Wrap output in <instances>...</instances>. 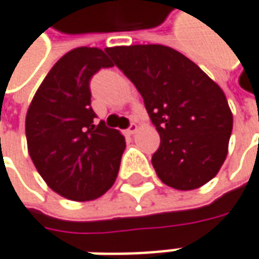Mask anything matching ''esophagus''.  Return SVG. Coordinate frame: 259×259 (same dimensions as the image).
Segmentation results:
<instances>
[{
  "label": "esophagus",
  "instance_id": "34e87169",
  "mask_svg": "<svg viewBox=\"0 0 259 259\" xmlns=\"http://www.w3.org/2000/svg\"><path fill=\"white\" fill-rule=\"evenodd\" d=\"M136 130H138V124H136V123H132L129 127L126 129V135H133Z\"/></svg>",
  "mask_w": 259,
  "mask_h": 259
}]
</instances>
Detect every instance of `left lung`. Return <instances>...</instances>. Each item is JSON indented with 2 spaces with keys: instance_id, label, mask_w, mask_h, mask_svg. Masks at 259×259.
I'll use <instances>...</instances> for the list:
<instances>
[{
  "instance_id": "obj_1",
  "label": "left lung",
  "mask_w": 259,
  "mask_h": 259,
  "mask_svg": "<svg viewBox=\"0 0 259 259\" xmlns=\"http://www.w3.org/2000/svg\"><path fill=\"white\" fill-rule=\"evenodd\" d=\"M142 95L160 135L152 165L170 188H201L227 157L233 115L221 88L188 57L164 45L105 48Z\"/></svg>"
}]
</instances>
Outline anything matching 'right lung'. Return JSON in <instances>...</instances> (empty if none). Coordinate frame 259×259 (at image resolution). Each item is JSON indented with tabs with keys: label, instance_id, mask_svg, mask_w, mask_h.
Here are the masks:
<instances>
[{
	"label": "right lung",
	"instance_id": "obj_1",
	"mask_svg": "<svg viewBox=\"0 0 259 259\" xmlns=\"http://www.w3.org/2000/svg\"><path fill=\"white\" fill-rule=\"evenodd\" d=\"M113 67L99 48L63 55L38 88L26 114L29 155L47 185L71 201H92L115 182L126 148L91 107V79Z\"/></svg>",
	"mask_w": 259,
	"mask_h": 259
}]
</instances>
